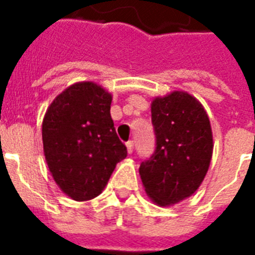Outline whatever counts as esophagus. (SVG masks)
Masks as SVG:
<instances>
[{
  "instance_id": "esophagus-1",
  "label": "esophagus",
  "mask_w": 255,
  "mask_h": 255,
  "mask_svg": "<svg viewBox=\"0 0 255 255\" xmlns=\"http://www.w3.org/2000/svg\"><path fill=\"white\" fill-rule=\"evenodd\" d=\"M126 145H127L128 153H132V152H133V140H129V141H127V144H126Z\"/></svg>"
}]
</instances>
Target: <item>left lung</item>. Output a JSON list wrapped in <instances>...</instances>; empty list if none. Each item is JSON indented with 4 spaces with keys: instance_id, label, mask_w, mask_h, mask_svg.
I'll list each match as a JSON object with an SVG mask.
<instances>
[{
    "instance_id": "left-lung-1",
    "label": "left lung",
    "mask_w": 255,
    "mask_h": 255,
    "mask_svg": "<svg viewBox=\"0 0 255 255\" xmlns=\"http://www.w3.org/2000/svg\"><path fill=\"white\" fill-rule=\"evenodd\" d=\"M155 152L140 164L145 192L160 206L177 204L198 189L209 168L213 136L196 98L174 91L152 102Z\"/></svg>"
}]
</instances>
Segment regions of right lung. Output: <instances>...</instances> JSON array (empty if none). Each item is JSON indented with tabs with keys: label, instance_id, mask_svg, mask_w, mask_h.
I'll use <instances>...</instances> for the list:
<instances>
[{
	"label": "right lung",
	"instance_id": "add662e5",
	"mask_svg": "<svg viewBox=\"0 0 255 255\" xmlns=\"http://www.w3.org/2000/svg\"><path fill=\"white\" fill-rule=\"evenodd\" d=\"M112 96L92 82L70 86L54 99L42 123L43 152L58 186L75 201L102 193L127 147L116 135Z\"/></svg>",
	"mask_w": 255,
	"mask_h": 255
}]
</instances>
